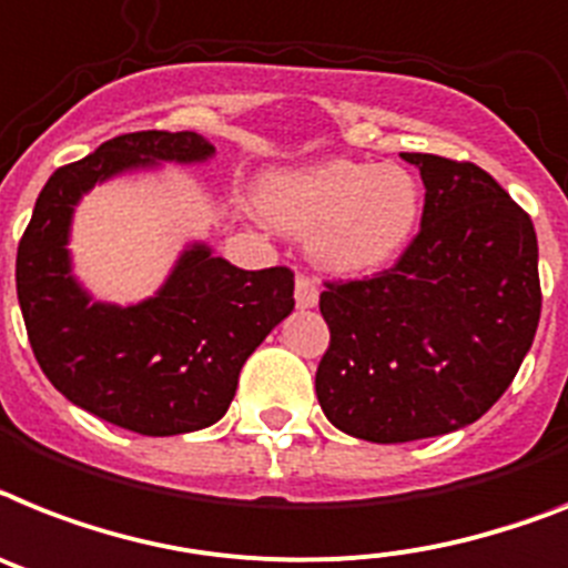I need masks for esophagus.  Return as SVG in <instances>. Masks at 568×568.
<instances>
[{"mask_svg": "<svg viewBox=\"0 0 568 568\" xmlns=\"http://www.w3.org/2000/svg\"><path fill=\"white\" fill-rule=\"evenodd\" d=\"M294 300H297V308L317 306V283H314L312 276L297 274V283H294Z\"/></svg>", "mask_w": 568, "mask_h": 568, "instance_id": "34e87169", "label": "esophagus"}]
</instances>
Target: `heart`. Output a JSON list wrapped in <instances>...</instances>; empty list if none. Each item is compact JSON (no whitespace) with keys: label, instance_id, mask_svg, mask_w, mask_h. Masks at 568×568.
I'll return each instance as SVG.
<instances>
[{"label":"heart","instance_id":"b5f03b06","mask_svg":"<svg viewBox=\"0 0 568 568\" xmlns=\"http://www.w3.org/2000/svg\"><path fill=\"white\" fill-rule=\"evenodd\" d=\"M262 211L280 231L308 236L314 262L361 274L393 260L418 219V184L398 164L323 161L274 175Z\"/></svg>","mask_w":568,"mask_h":568}]
</instances>
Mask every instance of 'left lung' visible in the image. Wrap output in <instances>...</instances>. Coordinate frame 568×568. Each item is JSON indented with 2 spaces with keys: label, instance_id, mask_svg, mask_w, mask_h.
Here are the masks:
<instances>
[{
  "label": "left lung",
  "instance_id": "1",
  "mask_svg": "<svg viewBox=\"0 0 568 568\" xmlns=\"http://www.w3.org/2000/svg\"><path fill=\"white\" fill-rule=\"evenodd\" d=\"M424 181L422 227L393 268L332 280L317 402L337 430L398 445L485 416L540 323L537 233L483 166L402 152Z\"/></svg>",
  "mask_w": 568,
  "mask_h": 568
}]
</instances>
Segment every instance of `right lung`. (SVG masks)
Wrapping results in <instances>:
<instances>
[{
  "instance_id": "add662e5",
  "label": "right lung",
  "mask_w": 568,
  "mask_h": 568,
  "mask_svg": "<svg viewBox=\"0 0 568 568\" xmlns=\"http://www.w3.org/2000/svg\"><path fill=\"white\" fill-rule=\"evenodd\" d=\"M211 155L195 132L112 138L45 181L19 240L17 297L45 378L71 404L141 436L193 433L225 416L242 364L292 314L294 274L242 271L190 245L155 297L126 308L94 303L71 276V213L98 181Z\"/></svg>"
}]
</instances>
